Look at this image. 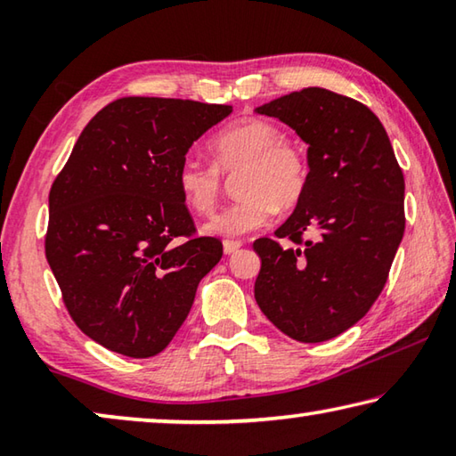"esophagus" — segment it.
<instances>
[{
  "instance_id": "1",
  "label": "esophagus",
  "mask_w": 456,
  "mask_h": 456,
  "mask_svg": "<svg viewBox=\"0 0 456 456\" xmlns=\"http://www.w3.org/2000/svg\"><path fill=\"white\" fill-rule=\"evenodd\" d=\"M241 241H233V239H225L223 241V251H225V256H231V253H235L237 249H241Z\"/></svg>"
}]
</instances>
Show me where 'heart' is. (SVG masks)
<instances>
[{
	"label": "heart",
	"mask_w": 456,
	"mask_h": 456,
	"mask_svg": "<svg viewBox=\"0 0 456 456\" xmlns=\"http://www.w3.org/2000/svg\"><path fill=\"white\" fill-rule=\"evenodd\" d=\"M215 165L187 154L176 167V187L192 211H213L221 192V173L239 171L237 200L207 221L213 235L237 237L267 225L273 211H289L302 200L310 181V163L302 146L281 138L280 128L267 120L235 122L213 138Z\"/></svg>",
	"instance_id": "b5f03b06"
}]
</instances>
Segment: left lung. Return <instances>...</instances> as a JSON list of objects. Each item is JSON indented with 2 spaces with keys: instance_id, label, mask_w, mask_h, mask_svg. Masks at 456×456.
<instances>
[{
  "instance_id": "obj_1",
  "label": "left lung",
  "mask_w": 456,
  "mask_h": 456,
  "mask_svg": "<svg viewBox=\"0 0 456 456\" xmlns=\"http://www.w3.org/2000/svg\"><path fill=\"white\" fill-rule=\"evenodd\" d=\"M307 144L310 181L275 237H261L256 302L297 342H326L368 314L404 235V175L376 114L326 88L256 108ZM312 232L314 240H304Z\"/></svg>"
}]
</instances>
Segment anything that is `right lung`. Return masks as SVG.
<instances>
[{
    "label": "right lung",
    "mask_w": 456,
    "mask_h": 456,
    "mask_svg": "<svg viewBox=\"0 0 456 456\" xmlns=\"http://www.w3.org/2000/svg\"><path fill=\"white\" fill-rule=\"evenodd\" d=\"M231 112L195 100H114L53 181L45 257L76 326L104 348L163 352L219 264L223 245L195 235L176 167Z\"/></svg>",
    "instance_id": "right-lung-1"
}]
</instances>
